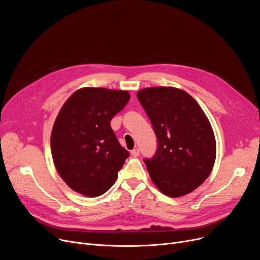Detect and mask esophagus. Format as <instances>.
Masks as SVG:
<instances>
[{
    "instance_id": "esophagus-1",
    "label": "esophagus",
    "mask_w": 260,
    "mask_h": 260,
    "mask_svg": "<svg viewBox=\"0 0 260 260\" xmlns=\"http://www.w3.org/2000/svg\"><path fill=\"white\" fill-rule=\"evenodd\" d=\"M131 155L134 156V157H138L140 155V151L139 148H134L133 151H131Z\"/></svg>"
}]
</instances>
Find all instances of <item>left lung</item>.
<instances>
[{"instance_id": "left-lung-1", "label": "left lung", "mask_w": 260, "mask_h": 260, "mask_svg": "<svg viewBox=\"0 0 260 260\" xmlns=\"http://www.w3.org/2000/svg\"><path fill=\"white\" fill-rule=\"evenodd\" d=\"M157 137V151L144 159L149 176L165 195L193 192L211 174L215 136L196 100L175 87H148L137 93Z\"/></svg>"}]
</instances>
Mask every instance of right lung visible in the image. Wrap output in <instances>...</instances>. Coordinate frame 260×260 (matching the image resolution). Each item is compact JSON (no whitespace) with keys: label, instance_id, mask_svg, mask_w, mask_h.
<instances>
[{"label":"right lung","instance_id":"right-lung-1","mask_svg":"<svg viewBox=\"0 0 260 260\" xmlns=\"http://www.w3.org/2000/svg\"><path fill=\"white\" fill-rule=\"evenodd\" d=\"M129 98L124 90L85 87L62 106L51 132V154L61 178L76 192L97 197L115 183L129 153L120 145L111 120Z\"/></svg>","mask_w":260,"mask_h":260}]
</instances>
